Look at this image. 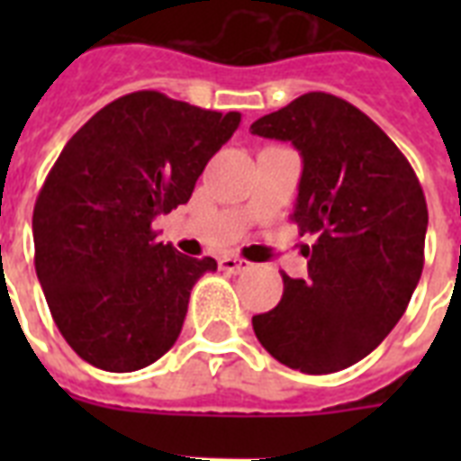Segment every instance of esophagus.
<instances>
[{
    "label": "esophagus",
    "mask_w": 461,
    "mask_h": 461,
    "mask_svg": "<svg viewBox=\"0 0 461 461\" xmlns=\"http://www.w3.org/2000/svg\"><path fill=\"white\" fill-rule=\"evenodd\" d=\"M220 267L227 270V273H244V270L251 267V263L244 258H237V256H224V258H220Z\"/></svg>",
    "instance_id": "obj_1"
}]
</instances>
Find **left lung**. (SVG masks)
<instances>
[{"label":"left lung","mask_w":461,"mask_h":461,"mask_svg":"<svg viewBox=\"0 0 461 461\" xmlns=\"http://www.w3.org/2000/svg\"><path fill=\"white\" fill-rule=\"evenodd\" d=\"M251 133L289 140L303 162L294 220L306 280L253 315L258 342L294 371L335 373L368 357L397 325L423 270L429 208L400 148L373 119L330 93H306Z\"/></svg>","instance_id":"8db88e82"}]
</instances>
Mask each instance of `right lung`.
I'll use <instances>...</instances> for the list:
<instances>
[{"instance_id":"add662e5","label":"right lung","mask_w":461,"mask_h":461,"mask_svg":"<svg viewBox=\"0 0 461 461\" xmlns=\"http://www.w3.org/2000/svg\"><path fill=\"white\" fill-rule=\"evenodd\" d=\"M239 112L158 90L119 97L71 136L32 210L35 273L57 328L90 366L131 373L172 349L215 258L158 241L153 220L188 203Z\"/></svg>"}]
</instances>
